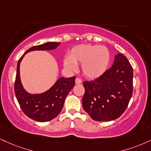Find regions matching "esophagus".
I'll return each instance as SVG.
<instances>
[{
	"instance_id": "34e87169",
	"label": "esophagus",
	"mask_w": 151,
	"mask_h": 151,
	"mask_svg": "<svg viewBox=\"0 0 151 151\" xmlns=\"http://www.w3.org/2000/svg\"><path fill=\"white\" fill-rule=\"evenodd\" d=\"M75 83H77V84H79V83H81V79H79V78H77V79H75Z\"/></svg>"
}]
</instances>
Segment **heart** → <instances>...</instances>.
Returning a JSON list of instances; mask_svg holds the SVG:
<instances>
[{"label":"heart","instance_id":"1","mask_svg":"<svg viewBox=\"0 0 151 151\" xmlns=\"http://www.w3.org/2000/svg\"><path fill=\"white\" fill-rule=\"evenodd\" d=\"M69 58L64 60L68 70H74L76 65L81 64V72L88 79H96L104 73L110 61V52L105 46L81 44L72 48Z\"/></svg>","mask_w":151,"mask_h":151}]
</instances>
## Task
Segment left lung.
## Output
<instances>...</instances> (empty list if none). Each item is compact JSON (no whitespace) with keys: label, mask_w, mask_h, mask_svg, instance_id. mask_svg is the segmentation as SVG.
<instances>
[{"label":"left lung","mask_w":151,"mask_h":151,"mask_svg":"<svg viewBox=\"0 0 151 151\" xmlns=\"http://www.w3.org/2000/svg\"><path fill=\"white\" fill-rule=\"evenodd\" d=\"M83 85V110L96 121L114 120L124 113L132 96L133 68L127 58L118 53L111 68Z\"/></svg>","instance_id":"8db88e82"}]
</instances>
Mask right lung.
<instances>
[{"mask_svg":"<svg viewBox=\"0 0 151 151\" xmlns=\"http://www.w3.org/2000/svg\"><path fill=\"white\" fill-rule=\"evenodd\" d=\"M60 43L48 42L32 47L27 50L18 60L17 74L14 81V93L19 106L24 113L37 122H48L55 118L61 112L65 98L73 88L76 77H61L54 86L45 93L29 94L24 89L19 77V65L24 55L32 50H44L55 49Z\"/></svg>","mask_w":151,"mask_h":151,"instance_id":"add662e5","label":"right lung"}]
</instances>
